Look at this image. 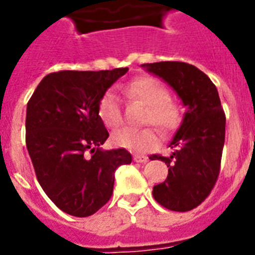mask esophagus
Wrapping results in <instances>:
<instances>
[{"mask_svg":"<svg viewBox=\"0 0 255 255\" xmlns=\"http://www.w3.org/2000/svg\"><path fill=\"white\" fill-rule=\"evenodd\" d=\"M147 159H149V158H147L146 155H140V154H134L133 155V160L134 162H137V163H145V162H147Z\"/></svg>","mask_w":255,"mask_h":255,"instance_id":"34e87169","label":"esophagus"}]
</instances>
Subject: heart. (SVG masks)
Instances as JSON below:
<instances>
[{
  "label": "heart",
  "instance_id": "1",
  "mask_svg": "<svg viewBox=\"0 0 255 255\" xmlns=\"http://www.w3.org/2000/svg\"><path fill=\"white\" fill-rule=\"evenodd\" d=\"M127 92L132 97L146 104L144 114L145 123H151L160 131L168 132L180 122V109L170 100L168 89L153 76H140L127 85ZM98 117L109 128H115L122 123V105L113 89L101 96L98 102ZM113 144L132 151H145L157 144V134L150 127L122 128L111 136Z\"/></svg>",
  "mask_w": 255,
  "mask_h": 255
}]
</instances>
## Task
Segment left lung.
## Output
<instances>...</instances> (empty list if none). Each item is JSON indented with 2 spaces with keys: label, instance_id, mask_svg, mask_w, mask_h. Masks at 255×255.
Listing matches in <instances>:
<instances>
[{
  "label": "left lung",
  "instance_id": "1",
  "mask_svg": "<svg viewBox=\"0 0 255 255\" xmlns=\"http://www.w3.org/2000/svg\"><path fill=\"white\" fill-rule=\"evenodd\" d=\"M142 67L168 83L187 106L170 142L174 153L150 157L168 167L167 179L153 188L154 200L168 210H193L211 193L219 176L226 114L217 87L206 74L185 62H155Z\"/></svg>",
  "mask_w": 255,
  "mask_h": 255
}]
</instances>
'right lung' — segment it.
<instances>
[{
    "label": "right lung",
    "mask_w": 255,
    "mask_h": 255,
    "mask_svg": "<svg viewBox=\"0 0 255 255\" xmlns=\"http://www.w3.org/2000/svg\"><path fill=\"white\" fill-rule=\"evenodd\" d=\"M128 67L46 75L27 104L25 145L38 183L62 211L84 218L108 204L126 149L102 150L109 137L100 98ZM91 154L89 156L87 154Z\"/></svg>",
    "instance_id": "right-lung-1"
}]
</instances>
